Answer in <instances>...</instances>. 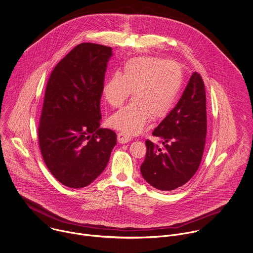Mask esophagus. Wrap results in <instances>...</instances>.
I'll return each mask as SVG.
<instances>
[{"mask_svg":"<svg viewBox=\"0 0 253 253\" xmlns=\"http://www.w3.org/2000/svg\"><path fill=\"white\" fill-rule=\"evenodd\" d=\"M117 140H118V143L120 144H127L128 142L131 141V137L125 133L120 132L117 134Z\"/></svg>","mask_w":253,"mask_h":253,"instance_id":"esophagus-1","label":"esophagus"}]
</instances>
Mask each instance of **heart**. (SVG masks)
Returning <instances> with one entry per match:
<instances>
[{
    "mask_svg": "<svg viewBox=\"0 0 253 253\" xmlns=\"http://www.w3.org/2000/svg\"><path fill=\"white\" fill-rule=\"evenodd\" d=\"M183 75L179 65L158 57H137L123 66L122 75L113 73L103 85L106 102L118 108L130 97L134 100L114 113L112 127L133 135L140 133L149 118L161 120L173 108L182 85Z\"/></svg>",
    "mask_w": 253,
    "mask_h": 253,
    "instance_id": "heart-1",
    "label": "heart"
}]
</instances>
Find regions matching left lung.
<instances>
[{
  "label": "left lung",
  "mask_w": 253,
  "mask_h": 253,
  "mask_svg": "<svg viewBox=\"0 0 253 253\" xmlns=\"http://www.w3.org/2000/svg\"><path fill=\"white\" fill-rule=\"evenodd\" d=\"M162 147L146 141L141 166L153 187L174 190L188 182L199 169L206 143V92L202 77L194 72L175 107L154 130Z\"/></svg>",
  "instance_id": "obj_1"
}]
</instances>
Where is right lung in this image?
Listing matches in <instances>:
<instances>
[{"mask_svg":"<svg viewBox=\"0 0 253 253\" xmlns=\"http://www.w3.org/2000/svg\"><path fill=\"white\" fill-rule=\"evenodd\" d=\"M112 48L81 43L54 68L38 127L44 163L65 186L90 184L106 168L116 134L100 126V98Z\"/></svg>","mask_w":253,"mask_h":253,"instance_id":"add662e5","label":"right lung"}]
</instances>
